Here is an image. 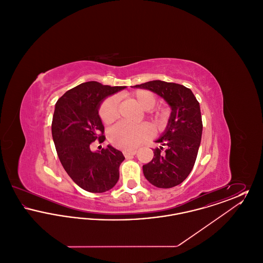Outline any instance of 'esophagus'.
I'll return each instance as SVG.
<instances>
[{
    "mask_svg": "<svg viewBox=\"0 0 263 263\" xmlns=\"http://www.w3.org/2000/svg\"><path fill=\"white\" fill-rule=\"evenodd\" d=\"M136 153H137V152L135 150L123 151V155H124V157H125V158H129V157H131V156H134Z\"/></svg>",
    "mask_w": 263,
    "mask_h": 263,
    "instance_id": "esophagus-1",
    "label": "esophagus"
}]
</instances>
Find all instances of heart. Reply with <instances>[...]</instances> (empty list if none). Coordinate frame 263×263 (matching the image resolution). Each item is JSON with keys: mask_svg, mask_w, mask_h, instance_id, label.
Here are the masks:
<instances>
[{"mask_svg": "<svg viewBox=\"0 0 263 263\" xmlns=\"http://www.w3.org/2000/svg\"><path fill=\"white\" fill-rule=\"evenodd\" d=\"M131 98L135 100L143 110H151L149 115L156 121H160L165 115L162 108L152 109L157 103V97L154 92L146 89H138L133 91ZM100 119L105 124H110L119 116V100L117 96H110L101 102L99 108ZM152 135L150 126L147 124L130 125L125 122L117 123L108 131L109 142L117 148L131 150L136 148L140 143Z\"/></svg>", "mask_w": 263, "mask_h": 263, "instance_id": "b5f03b06", "label": "heart"}]
</instances>
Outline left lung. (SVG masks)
Returning <instances> with one entry per match:
<instances>
[{"label": "left lung", "mask_w": 263, "mask_h": 263, "mask_svg": "<svg viewBox=\"0 0 263 263\" xmlns=\"http://www.w3.org/2000/svg\"><path fill=\"white\" fill-rule=\"evenodd\" d=\"M133 88L156 92L172 108L166 129L156 141L162 146L154 150V158L143 165V173L156 187L176 186L191 173L197 158L203 129L199 102L190 88L175 83L157 80Z\"/></svg>", "instance_id": "1"}]
</instances>
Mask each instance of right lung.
Returning a JSON list of instances; mask_svg holds the SVG:
<instances>
[{
	"label": "right lung",
	"mask_w": 263,
	"mask_h": 263,
	"mask_svg": "<svg viewBox=\"0 0 263 263\" xmlns=\"http://www.w3.org/2000/svg\"><path fill=\"white\" fill-rule=\"evenodd\" d=\"M125 88L91 81L69 89L56 102L52 137L57 155L73 181L88 192H105L119 179L123 154L110 145L97 152L90 147L96 140H105L99 115L101 101Z\"/></svg>",
	"instance_id": "right-lung-1"
}]
</instances>
